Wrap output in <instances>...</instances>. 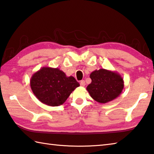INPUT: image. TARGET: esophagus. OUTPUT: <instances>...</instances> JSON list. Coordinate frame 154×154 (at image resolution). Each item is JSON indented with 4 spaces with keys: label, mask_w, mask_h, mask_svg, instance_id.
<instances>
[{
    "label": "esophagus",
    "mask_w": 154,
    "mask_h": 154,
    "mask_svg": "<svg viewBox=\"0 0 154 154\" xmlns=\"http://www.w3.org/2000/svg\"><path fill=\"white\" fill-rule=\"evenodd\" d=\"M80 84L81 86H85V85H86V82H85V81H84V80H81Z\"/></svg>",
    "instance_id": "obj_1"
}]
</instances>
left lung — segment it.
Returning <instances> with one entry per match:
<instances>
[{
    "instance_id": "obj_1",
    "label": "left lung",
    "mask_w": 154,
    "mask_h": 154,
    "mask_svg": "<svg viewBox=\"0 0 154 154\" xmlns=\"http://www.w3.org/2000/svg\"><path fill=\"white\" fill-rule=\"evenodd\" d=\"M90 77L92 80L86 89L90 96L101 103L112 101L120 95L124 82L117 72L101 68L93 71Z\"/></svg>"
}]
</instances>
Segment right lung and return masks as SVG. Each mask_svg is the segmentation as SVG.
<instances>
[{
    "mask_svg": "<svg viewBox=\"0 0 154 154\" xmlns=\"http://www.w3.org/2000/svg\"><path fill=\"white\" fill-rule=\"evenodd\" d=\"M31 90L42 103L50 106L63 104L80 86L73 76H66L58 68L42 67L30 78Z\"/></svg>",
    "mask_w": 154,
    "mask_h": 154,
    "instance_id": "1",
    "label": "right lung"
}]
</instances>
